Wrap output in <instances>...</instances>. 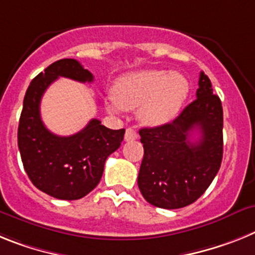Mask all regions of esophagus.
<instances>
[{
    "label": "esophagus",
    "instance_id": "34e87169",
    "mask_svg": "<svg viewBox=\"0 0 255 255\" xmlns=\"http://www.w3.org/2000/svg\"><path fill=\"white\" fill-rule=\"evenodd\" d=\"M137 137H138V134H137V132L133 129V128H127V129H126V134H125L126 141H133L136 140Z\"/></svg>",
    "mask_w": 255,
    "mask_h": 255
}]
</instances>
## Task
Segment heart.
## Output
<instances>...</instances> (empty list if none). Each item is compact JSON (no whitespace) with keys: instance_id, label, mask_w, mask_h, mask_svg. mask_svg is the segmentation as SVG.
<instances>
[{"instance_id":"1","label":"heart","mask_w":255,"mask_h":255,"mask_svg":"<svg viewBox=\"0 0 255 255\" xmlns=\"http://www.w3.org/2000/svg\"><path fill=\"white\" fill-rule=\"evenodd\" d=\"M190 86L182 74L146 69L123 75L115 85L114 100L108 106L113 113L138 109V117L149 126L173 121L187 99Z\"/></svg>"}]
</instances>
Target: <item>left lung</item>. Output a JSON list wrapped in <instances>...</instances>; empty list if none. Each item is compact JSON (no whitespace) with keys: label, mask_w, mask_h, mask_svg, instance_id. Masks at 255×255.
Returning a JSON list of instances; mask_svg holds the SVG:
<instances>
[{"label":"left lung","mask_w":255,"mask_h":255,"mask_svg":"<svg viewBox=\"0 0 255 255\" xmlns=\"http://www.w3.org/2000/svg\"><path fill=\"white\" fill-rule=\"evenodd\" d=\"M222 129V104L201 72L196 99L173 122L140 129L143 159L137 183L145 200L164 209L198 200L220 170ZM195 131L198 137L192 140Z\"/></svg>","instance_id":"left-lung-1"}]
</instances>
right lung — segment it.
Segmentation results:
<instances>
[{
    "label": "right lung",
    "mask_w": 255,
    "mask_h": 255,
    "mask_svg": "<svg viewBox=\"0 0 255 255\" xmlns=\"http://www.w3.org/2000/svg\"><path fill=\"white\" fill-rule=\"evenodd\" d=\"M59 77L92 82V73L74 59H61L39 73L24 96L17 146L24 169L33 185L61 200H78L99 185L104 165L121 146L126 129H109L99 119H91L72 136H57L41 119L39 104L48 86Z\"/></svg>",
    "instance_id": "right-lung-1"
}]
</instances>
